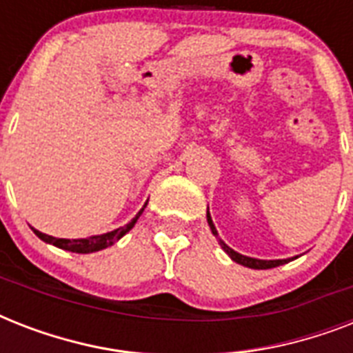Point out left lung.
Returning a JSON list of instances; mask_svg holds the SVG:
<instances>
[{
    "mask_svg": "<svg viewBox=\"0 0 353 353\" xmlns=\"http://www.w3.org/2000/svg\"><path fill=\"white\" fill-rule=\"evenodd\" d=\"M207 221H209V227H210V231H212V234L218 238V231H216L214 223H212V218H210L209 210H207ZM218 240H220V238H218ZM220 245L236 263H241V265H245V268H251V269H271V268H276V265H282V263L290 262L291 260V258H288V260H258V258L243 256V254H240V252H236L234 249H231V247L227 245L225 241L220 240Z\"/></svg>",
    "mask_w": 353,
    "mask_h": 353,
    "instance_id": "left-lung-1",
    "label": "left lung"
}]
</instances>
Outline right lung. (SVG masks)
Here are the masks:
<instances>
[{
    "label": "right lung",
    "instance_id": "right-lung-1",
    "mask_svg": "<svg viewBox=\"0 0 353 353\" xmlns=\"http://www.w3.org/2000/svg\"><path fill=\"white\" fill-rule=\"evenodd\" d=\"M146 207V203H144ZM144 207L137 212V216L133 218L128 225L124 227H119L115 231L112 232H106V234H97V236H90V238H79V240H68V238H54V236H49V234H43V232L36 231V236L40 238V240L47 241V243H52V245L60 247V249H65V251H71V252H82V254H88V252H95V251H102V249H106V247L113 245L115 241L121 240L122 236L126 234L130 229H132L135 223H137L139 216L143 214Z\"/></svg>",
    "mask_w": 353,
    "mask_h": 353
}]
</instances>
